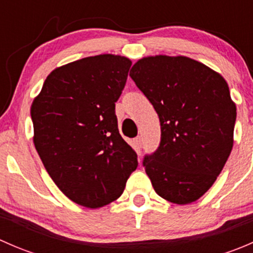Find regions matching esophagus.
Masks as SVG:
<instances>
[{"mask_svg":"<svg viewBox=\"0 0 253 253\" xmlns=\"http://www.w3.org/2000/svg\"><path fill=\"white\" fill-rule=\"evenodd\" d=\"M134 142H136L137 147H138V148H142V144H143V138H142V136L136 137V139H134Z\"/></svg>","mask_w":253,"mask_h":253,"instance_id":"esophagus-1","label":"esophagus"}]
</instances>
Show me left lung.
<instances>
[{
    "label": "left lung",
    "mask_w": 253,
    "mask_h": 253,
    "mask_svg": "<svg viewBox=\"0 0 253 253\" xmlns=\"http://www.w3.org/2000/svg\"><path fill=\"white\" fill-rule=\"evenodd\" d=\"M129 76L159 116L162 138L143 167L155 192L188 205L215 182L234 144L236 105L226 81L186 56H148Z\"/></svg>",
    "instance_id": "obj_1"
}]
</instances>
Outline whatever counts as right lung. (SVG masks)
Instances as JSON below:
<instances>
[{
	"label": "right lung",
	"mask_w": 253,
	"mask_h": 253,
	"mask_svg": "<svg viewBox=\"0 0 253 253\" xmlns=\"http://www.w3.org/2000/svg\"><path fill=\"white\" fill-rule=\"evenodd\" d=\"M131 65L104 53L61 66L32 104L35 149L56 186L79 206L116 201L138 165L115 115Z\"/></svg>",
	"instance_id": "add662e5"
}]
</instances>
